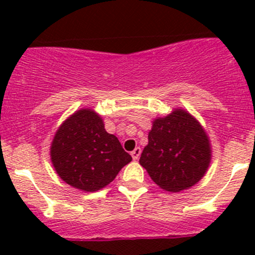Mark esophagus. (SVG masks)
Wrapping results in <instances>:
<instances>
[{"instance_id": "34e87169", "label": "esophagus", "mask_w": 255, "mask_h": 255, "mask_svg": "<svg viewBox=\"0 0 255 255\" xmlns=\"http://www.w3.org/2000/svg\"><path fill=\"white\" fill-rule=\"evenodd\" d=\"M140 153H142V150H140V148H139V146H137V148H135L134 150H133V151H130V155H132V158L134 159V160H137V159L139 158Z\"/></svg>"}]
</instances>
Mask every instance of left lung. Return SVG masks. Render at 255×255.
I'll return each mask as SVG.
<instances>
[{"label":"left lung","instance_id":"8db88e82","mask_svg":"<svg viewBox=\"0 0 255 255\" xmlns=\"http://www.w3.org/2000/svg\"><path fill=\"white\" fill-rule=\"evenodd\" d=\"M211 158L210 138L204 127L186 110L174 109L153 121L139 164L159 187L180 192L205 176Z\"/></svg>","mask_w":255,"mask_h":255}]
</instances>
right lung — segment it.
Segmentation results:
<instances>
[{
	"label": "right lung",
	"mask_w": 255,
	"mask_h": 255,
	"mask_svg": "<svg viewBox=\"0 0 255 255\" xmlns=\"http://www.w3.org/2000/svg\"><path fill=\"white\" fill-rule=\"evenodd\" d=\"M50 160L63 181L81 191L94 192L112 182L132 156L116 135L106 132L99 113L81 109L55 132Z\"/></svg>",
	"instance_id": "add662e5"
}]
</instances>
